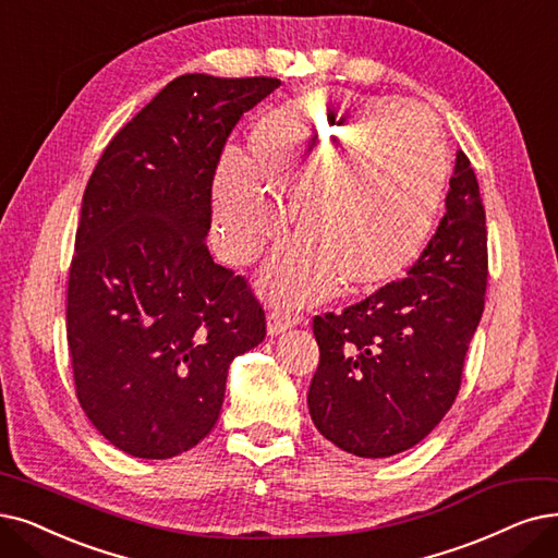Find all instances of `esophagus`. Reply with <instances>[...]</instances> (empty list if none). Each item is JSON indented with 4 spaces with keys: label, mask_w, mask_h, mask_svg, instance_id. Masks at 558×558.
Instances as JSON below:
<instances>
[{
    "label": "esophagus",
    "mask_w": 558,
    "mask_h": 558,
    "mask_svg": "<svg viewBox=\"0 0 558 558\" xmlns=\"http://www.w3.org/2000/svg\"><path fill=\"white\" fill-rule=\"evenodd\" d=\"M295 323H298V316H293L291 311L275 308V311H270V316H267V333H270V337H277V333L286 331L288 327H293Z\"/></svg>",
    "instance_id": "esophagus-1"
}]
</instances>
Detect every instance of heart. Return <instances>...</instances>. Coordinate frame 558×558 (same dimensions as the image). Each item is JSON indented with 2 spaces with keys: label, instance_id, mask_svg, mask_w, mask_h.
Listing matches in <instances>:
<instances>
[{
  "label": "heart",
  "instance_id": "1",
  "mask_svg": "<svg viewBox=\"0 0 558 558\" xmlns=\"http://www.w3.org/2000/svg\"><path fill=\"white\" fill-rule=\"evenodd\" d=\"M447 181V146L423 109L323 94L286 100L252 128L247 160L229 155L217 169L219 252L244 265L279 235L283 215L265 193L294 204L302 240L267 275L272 298L318 300L337 279L348 291H373L426 250Z\"/></svg>",
  "mask_w": 558,
  "mask_h": 558
}]
</instances>
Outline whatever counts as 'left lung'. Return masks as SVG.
Listing matches in <instances>:
<instances>
[{"instance_id": "left-lung-1", "label": "left lung", "mask_w": 558, "mask_h": 558, "mask_svg": "<svg viewBox=\"0 0 558 558\" xmlns=\"http://www.w3.org/2000/svg\"><path fill=\"white\" fill-rule=\"evenodd\" d=\"M485 288V208L458 150L447 213L408 277L314 318L320 362L308 412L320 435L360 458H389L428 437L456 403Z\"/></svg>"}]
</instances>
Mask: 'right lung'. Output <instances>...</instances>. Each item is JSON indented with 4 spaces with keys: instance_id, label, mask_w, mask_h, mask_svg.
<instances>
[{
    "instance_id": "right-lung-1",
    "label": "right lung",
    "mask_w": 558,
    "mask_h": 558,
    "mask_svg": "<svg viewBox=\"0 0 558 558\" xmlns=\"http://www.w3.org/2000/svg\"><path fill=\"white\" fill-rule=\"evenodd\" d=\"M277 77L181 75L125 123L88 178L65 295L75 393L135 458L196 447L229 366L265 339L250 281L213 260V181L244 111Z\"/></svg>"
}]
</instances>
